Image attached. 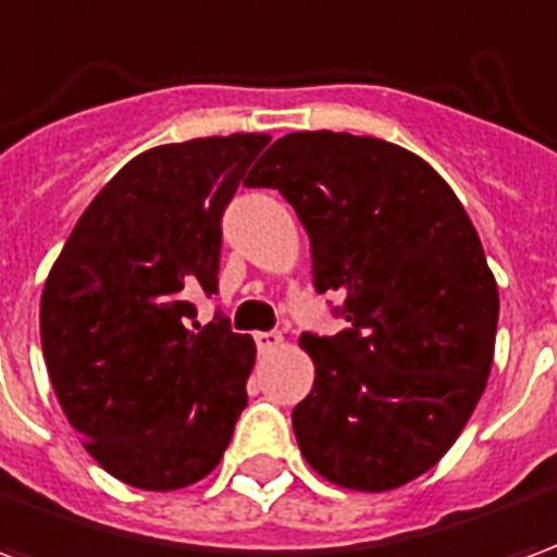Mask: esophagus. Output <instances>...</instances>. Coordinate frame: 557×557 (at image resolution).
Returning <instances> with one entry per match:
<instances>
[{
    "instance_id": "obj_1",
    "label": "esophagus",
    "mask_w": 557,
    "mask_h": 557,
    "mask_svg": "<svg viewBox=\"0 0 557 557\" xmlns=\"http://www.w3.org/2000/svg\"><path fill=\"white\" fill-rule=\"evenodd\" d=\"M286 346V339L280 337V334H256V349L262 351V355H274Z\"/></svg>"
}]
</instances>
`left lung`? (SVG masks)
<instances>
[{
  "mask_svg": "<svg viewBox=\"0 0 557 557\" xmlns=\"http://www.w3.org/2000/svg\"><path fill=\"white\" fill-rule=\"evenodd\" d=\"M310 235L315 289L349 327L304 334L313 391L292 411L307 466L343 490L406 486L442 459L486 391L498 286L466 208L385 139L295 131L256 163Z\"/></svg>",
  "mask_w": 557,
  "mask_h": 557,
  "instance_id": "obj_1",
  "label": "left lung"
}]
</instances>
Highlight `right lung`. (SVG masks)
Instances as JSON below:
<instances>
[{
	"label": "right lung",
	"mask_w": 557,
	"mask_h": 557,
	"mask_svg": "<svg viewBox=\"0 0 557 557\" xmlns=\"http://www.w3.org/2000/svg\"><path fill=\"white\" fill-rule=\"evenodd\" d=\"M268 134L199 137L127 160L83 211L41 292V349L91 459L127 486L208 478L247 406L256 343L194 319L218 289L220 214Z\"/></svg>",
	"instance_id": "add662e5"
}]
</instances>
